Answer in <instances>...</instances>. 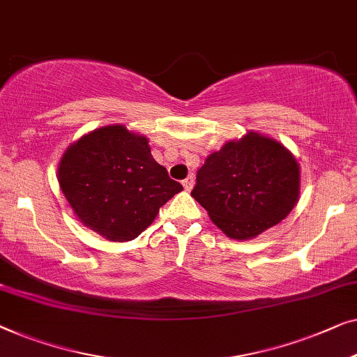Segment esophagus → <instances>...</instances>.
I'll return each mask as SVG.
<instances>
[{
	"label": "esophagus",
	"mask_w": 357,
	"mask_h": 357,
	"mask_svg": "<svg viewBox=\"0 0 357 357\" xmlns=\"http://www.w3.org/2000/svg\"><path fill=\"white\" fill-rule=\"evenodd\" d=\"M183 185L185 190H190L194 188V176H188L184 181H183Z\"/></svg>",
	"instance_id": "34e87169"
}]
</instances>
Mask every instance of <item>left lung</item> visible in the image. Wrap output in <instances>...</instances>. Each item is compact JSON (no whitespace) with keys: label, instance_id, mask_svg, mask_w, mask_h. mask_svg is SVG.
<instances>
[{"label":"left lung","instance_id":"left-lung-1","mask_svg":"<svg viewBox=\"0 0 357 357\" xmlns=\"http://www.w3.org/2000/svg\"><path fill=\"white\" fill-rule=\"evenodd\" d=\"M190 195L228 238L250 239L293 210L299 165L277 140L249 132L208 155Z\"/></svg>","mask_w":357,"mask_h":357}]
</instances>
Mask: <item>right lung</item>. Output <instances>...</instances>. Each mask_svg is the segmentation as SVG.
<instances>
[{"mask_svg":"<svg viewBox=\"0 0 357 357\" xmlns=\"http://www.w3.org/2000/svg\"><path fill=\"white\" fill-rule=\"evenodd\" d=\"M58 179L80 222L116 243L137 238L160 207L183 190L155 162L147 137L119 124L73 144L59 163Z\"/></svg>","mask_w":357,"mask_h":357,"instance_id":"right-lung-1","label":"right lung"}]
</instances>
